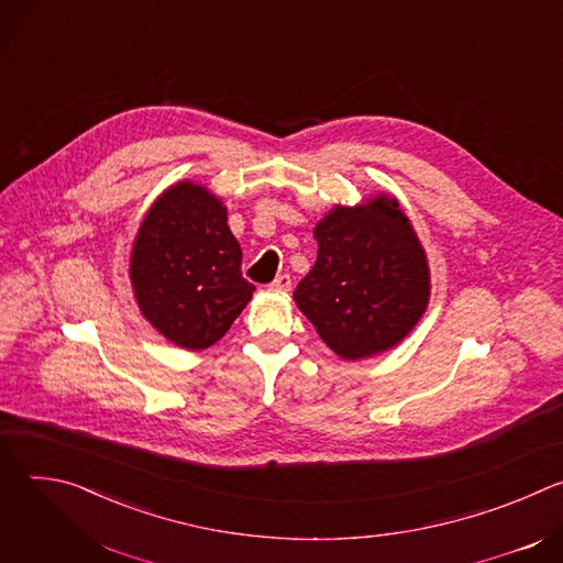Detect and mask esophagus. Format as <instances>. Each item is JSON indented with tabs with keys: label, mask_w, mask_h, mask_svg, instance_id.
I'll list each match as a JSON object with an SVG mask.
<instances>
[{
	"label": "esophagus",
	"mask_w": 563,
	"mask_h": 563,
	"mask_svg": "<svg viewBox=\"0 0 563 563\" xmlns=\"http://www.w3.org/2000/svg\"><path fill=\"white\" fill-rule=\"evenodd\" d=\"M269 289L272 291H289L291 289V278L287 276V274H280V276H276V280H272V285H269Z\"/></svg>",
	"instance_id": "34e87169"
}]
</instances>
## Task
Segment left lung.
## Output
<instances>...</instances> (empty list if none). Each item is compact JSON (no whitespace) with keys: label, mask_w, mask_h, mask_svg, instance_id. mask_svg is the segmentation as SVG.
<instances>
[{"label":"left lung","mask_w":563,"mask_h":563,"mask_svg":"<svg viewBox=\"0 0 563 563\" xmlns=\"http://www.w3.org/2000/svg\"><path fill=\"white\" fill-rule=\"evenodd\" d=\"M316 263L294 300L316 334L341 358L396 347L430 305V263L421 240L389 194L354 207L334 205L313 227Z\"/></svg>","instance_id":"obj_1"}]
</instances>
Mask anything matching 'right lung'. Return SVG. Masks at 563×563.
I'll list each match as a JSON object with an SVG mask.
<instances>
[{"label":"right lung","mask_w":563,"mask_h":563,"mask_svg":"<svg viewBox=\"0 0 563 563\" xmlns=\"http://www.w3.org/2000/svg\"><path fill=\"white\" fill-rule=\"evenodd\" d=\"M240 261L224 202L194 180L167 187L133 238L129 278L140 313L183 350L211 347L256 291Z\"/></svg>","instance_id":"right-lung-1"}]
</instances>
